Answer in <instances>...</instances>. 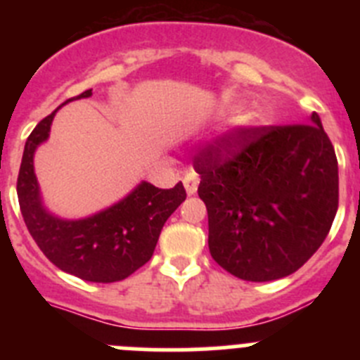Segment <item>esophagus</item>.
Here are the masks:
<instances>
[{"instance_id": "34e87169", "label": "esophagus", "mask_w": 360, "mask_h": 360, "mask_svg": "<svg viewBox=\"0 0 360 360\" xmlns=\"http://www.w3.org/2000/svg\"><path fill=\"white\" fill-rule=\"evenodd\" d=\"M198 184H200V178L196 173H187L184 176V187H186L187 195L193 196L198 191Z\"/></svg>"}]
</instances>
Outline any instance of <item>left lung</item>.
<instances>
[{
  "instance_id": "1",
  "label": "left lung",
  "mask_w": 360,
  "mask_h": 360,
  "mask_svg": "<svg viewBox=\"0 0 360 360\" xmlns=\"http://www.w3.org/2000/svg\"><path fill=\"white\" fill-rule=\"evenodd\" d=\"M209 250L245 281L287 278L314 256L339 205V167L317 113L308 124L240 128L195 158Z\"/></svg>"
}]
</instances>
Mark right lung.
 Listing matches in <instances>:
<instances>
[{
    "mask_svg": "<svg viewBox=\"0 0 360 360\" xmlns=\"http://www.w3.org/2000/svg\"><path fill=\"white\" fill-rule=\"evenodd\" d=\"M86 97H91V90L73 98ZM57 110L37 124L25 144L18 176L21 214L37 247L57 269L91 283L122 281L151 259L162 227L186 200V189L182 182L173 189L141 182L120 202L88 218L65 219L52 214L43 205L34 155L50 136Z\"/></svg>",
    "mask_w": 360,
    "mask_h": 360,
    "instance_id": "add662e5",
    "label": "right lung"
}]
</instances>
